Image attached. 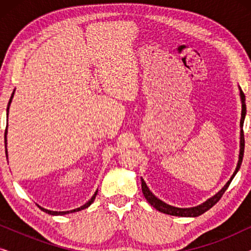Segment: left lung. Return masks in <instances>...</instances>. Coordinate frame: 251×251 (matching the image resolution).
<instances>
[{
  "mask_svg": "<svg viewBox=\"0 0 251 251\" xmlns=\"http://www.w3.org/2000/svg\"><path fill=\"white\" fill-rule=\"evenodd\" d=\"M240 89V98H241V104H242V111H241V121H240V128H241V131H240V153H239V161L238 164H236L235 171L233 173L232 177L229 178V180L224 185V187L222 188L218 193H216L214 197L208 199L207 201L203 202V203L197 205V207H192V208H177V207H173V205L167 204L166 202H163L160 199H157L155 195H154L152 192L150 191V188L147 187V185L144 179L142 178V190H143V194L144 197L149 203L159 210L163 214L167 215H171V216H179V217H198L202 214H204L205 211L209 210V209L214 207V205L217 203V202L221 200V198L223 197V194L225 193V191L227 190V187L231 184V181L234 176L238 173L240 167H241L242 163V159H243V153H245V135H243V122H245V118H246V96L243 94V91L241 90V88L239 87Z\"/></svg>",
  "mask_w": 251,
  "mask_h": 251,
  "instance_id": "left-lung-1",
  "label": "left lung"
}]
</instances>
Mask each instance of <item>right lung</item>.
<instances>
[{
    "instance_id": "obj_1",
    "label": "right lung",
    "mask_w": 251,
    "mask_h": 251,
    "mask_svg": "<svg viewBox=\"0 0 251 251\" xmlns=\"http://www.w3.org/2000/svg\"><path fill=\"white\" fill-rule=\"evenodd\" d=\"M13 95H15V90H13V92H12V95H11V98H10V100H9V104H8V108H6V113H9V106H10V104H11V100H12V97H13ZM4 143H5V147H6V130H5V137H4ZM5 154H6V157H8V151L5 150ZM97 193H98V190L95 192V194L92 195V198L90 199V200H89L87 203L85 204H83L82 205V207H80V208H76V209H73V210H71V211H52V210H48V209H44V208H42V207H39L41 208V210H43L44 212H47V214H49V215H67V214H72V212H77V211H81V210H83V209H85V208H88L89 205H90L92 202L95 201V199H96V195H97Z\"/></svg>"
}]
</instances>
